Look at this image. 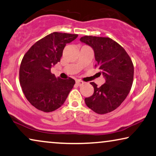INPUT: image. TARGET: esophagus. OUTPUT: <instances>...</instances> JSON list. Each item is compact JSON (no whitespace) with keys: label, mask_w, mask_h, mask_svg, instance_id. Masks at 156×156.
I'll list each match as a JSON object with an SVG mask.
<instances>
[{"label":"esophagus","mask_w":156,"mask_h":156,"mask_svg":"<svg viewBox=\"0 0 156 156\" xmlns=\"http://www.w3.org/2000/svg\"><path fill=\"white\" fill-rule=\"evenodd\" d=\"M76 84L79 86V87H81V86L84 84V82H82V81H81V80H76Z\"/></svg>","instance_id":"esophagus-1"}]
</instances>
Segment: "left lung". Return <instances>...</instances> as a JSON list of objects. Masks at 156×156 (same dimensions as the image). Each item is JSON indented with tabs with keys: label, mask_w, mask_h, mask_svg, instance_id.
Returning a JSON list of instances; mask_svg holds the SVG:
<instances>
[{
	"label": "left lung",
	"mask_w": 156,
	"mask_h": 156,
	"mask_svg": "<svg viewBox=\"0 0 156 156\" xmlns=\"http://www.w3.org/2000/svg\"><path fill=\"white\" fill-rule=\"evenodd\" d=\"M80 41L94 51L97 67L105 82L98 87L94 82L91 96L84 99L86 105L98 114H105L118 108L127 98L134 79V65L120 45L108 37L85 36Z\"/></svg>",
	"instance_id": "left-lung-1"
}]
</instances>
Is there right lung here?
<instances>
[{"instance_id": "right-lung-1", "label": "right lung", "mask_w": 156, "mask_h": 156, "mask_svg": "<svg viewBox=\"0 0 156 156\" xmlns=\"http://www.w3.org/2000/svg\"><path fill=\"white\" fill-rule=\"evenodd\" d=\"M77 34L53 32L36 42L24 55L20 68V82L24 94L34 107L49 112L59 108L73 89V79L62 80L51 68L60 61L67 44Z\"/></svg>"}]
</instances>
